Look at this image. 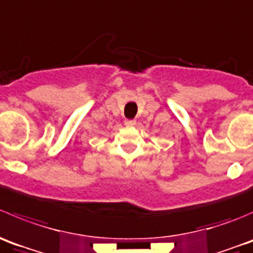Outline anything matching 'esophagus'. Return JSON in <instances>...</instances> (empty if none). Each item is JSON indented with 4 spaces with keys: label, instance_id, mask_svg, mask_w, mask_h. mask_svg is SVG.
<instances>
[{
    "label": "esophagus",
    "instance_id": "esophagus-1",
    "mask_svg": "<svg viewBox=\"0 0 253 253\" xmlns=\"http://www.w3.org/2000/svg\"><path fill=\"white\" fill-rule=\"evenodd\" d=\"M124 123H126V126H132L135 124V121H131V119H126V122H124Z\"/></svg>",
    "mask_w": 253,
    "mask_h": 253
}]
</instances>
